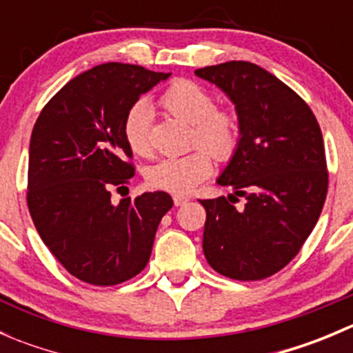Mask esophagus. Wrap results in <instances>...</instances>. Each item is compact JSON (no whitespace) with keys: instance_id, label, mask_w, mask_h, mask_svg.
<instances>
[{"instance_id":"esophagus-1","label":"esophagus","mask_w":353,"mask_h":353,"mask_svg":"<svg viewBox=\"0 0 353 353\" xmlns=\"http://www.w3.org/2000/svg\"><path fill=\"white\" fill-rule=\"evenodd\" d=\"M190 201V198L184 196V194H174V205L176 206H183Z\"/></svg>"}]
</instances>
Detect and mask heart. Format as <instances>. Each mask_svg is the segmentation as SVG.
<instances>
[{
    "label": "heart",
    "mask_w": 353,
    "mask_h": 353,
    "mask_svg": "<svg viewBox=\"0 0 353 353\" xmlns=\"http://www.w3.org/2000/svg\"><path fill=\"white\" fill-rule=\"evenodd\" d=\"M160 105L177 119L191 124L194 150L179 157H165L147 170V183L167 193H190L212 174V155L227 162L239 148L241 119L230 108H215V99L206 88L191 80H176L160 95ZM152 110L148 102L138 101L124 117L123 133L131 152L150 157Z\"/></svg>",
    "instance_id": "heart-1"
}]
</instances>
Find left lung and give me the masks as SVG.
<instances>
[{
    "mask_svg": "<svg viewBox=\"0 0 353 353\" xmlns=\"http://www.w3.org/2000/svg\"><path fill=\"white\" fill-rule=\"evenodd\" d=\"M194 73L222 88L241 119L239 148L216 179L234 194L199 199L206 210L203 252L220 275L268 279L297 256L321 215L328 193L321 128L302 97L254 63ZM237 196L246 198L241 212Z\"/></svg>",
    "mask_w": 353,
    "mask_h": 353,
    "instance_id": "left-lung-1",
    "label": "left lung"
}]
</instances>
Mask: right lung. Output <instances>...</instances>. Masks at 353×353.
Returning a JSON list of instances; mask_svg holds the SVG:
<instances>
[{"label": "right lung", "mask_w": 353, "mask_h": 353, "mask_svg": "<svg viewBox=\"0 0 353 353\" xmlns=\"http://www.w3.org/2000/svg\"><path fill=\"white\" fill-rule=\"evenodd\" d=\"M169 74L99 65L68 81L35 121L28 212L49 251L81 282L109 287L137 276L150 259L160 220L172 208L163 191L110 199V191L123 190L134 176L124 117Z\"/></svg>", "instance_id": "right-lung-1"}]
</instances>
